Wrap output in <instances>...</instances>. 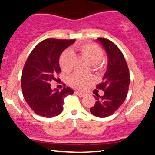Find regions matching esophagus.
I'll return each mask as SVG.
<instances>
[{"mask_svg": "<svg viewBox=\"0 0 155 155\" xmlns=\"http://www.w3.org/2000/svg\"><path fill=\"white\" fill-rule=\"evenodd\" d=\"M76 94L77 95H79V97H84V93L81 92H76Z\"/></svg>", "mask_w": 155, "mask_h": 155, "instance_id": "34e87169", "label": "esophagus"}]
</instances>
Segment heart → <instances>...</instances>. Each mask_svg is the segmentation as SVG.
I'll return each instance as SVG.
<instances>
[{"mask_svg":"<svg viewBox=\"0 0 155 155\" xmlns=\"http://www.w3.org/2000/svg\"><path fill=\"white\" fill-rule=\"evenodd\" d=\"M74 49L79 51L80 54L86 58L92 64H95V67L101 68L102 66L99 65V62L103 59L104 51L103 49L97 44L93 43H87L77 44L74 47ZM74 54L72 51L66 50L62 53L60 58V65L63 71H70L73 68ZM92 80L90 76L77 72L74 74L69 79L70 84L77 89H84L90 84Z\"/></svg>","mask_w":155,"mask_h":155,"instance_id":"b5f03b06","label":"heart"}]
</instances>
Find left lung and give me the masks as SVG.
Wrapping results in <instances>:
<instances>
[{
    "label": "left lung",
    "instance_id": "obj_1",
    "mask_svg": "<svg viewBox=\"0 0 155 155\" xmlns=\"http://www.w3.org/2000/svg\"><path fill=\"white\" fill-rule=\"evenodd\" d=\"M97 41L104 47L108 64L103 81L96 88L104 91L103 96L94 95L95 104L90 112L95 117H107L113 114L125 100L130 84V73L120 49L108 39L99 38Z\"/></svg>",
    "mask_w": 155,
    "mask_h": 155
}]
</instances>
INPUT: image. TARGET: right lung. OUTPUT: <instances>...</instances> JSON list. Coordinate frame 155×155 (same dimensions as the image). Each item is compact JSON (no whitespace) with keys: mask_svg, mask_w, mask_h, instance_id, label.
Returning a JSON list of instances; mask_svg holds the SVG:
<instances>
[{"mask_svg":"<svg viewBox=\"0 0 155 155\" xmlns=\"http://www.w3.org/2000/svg\"><path fill=\"white\" fill-rule=\"evenodd\" d=\"M76 39L48 38L35 46L28 57L22 74V94L27 104L36 114L53 117L63 111L64 98L72 95L68 87L61 91L51 88L50 81L61 72L60 54Z\"/></svg>","mask_w":155,"mask_h":155,"instance_id":"right-lung-1","label":"right lung"}]
</instances>
